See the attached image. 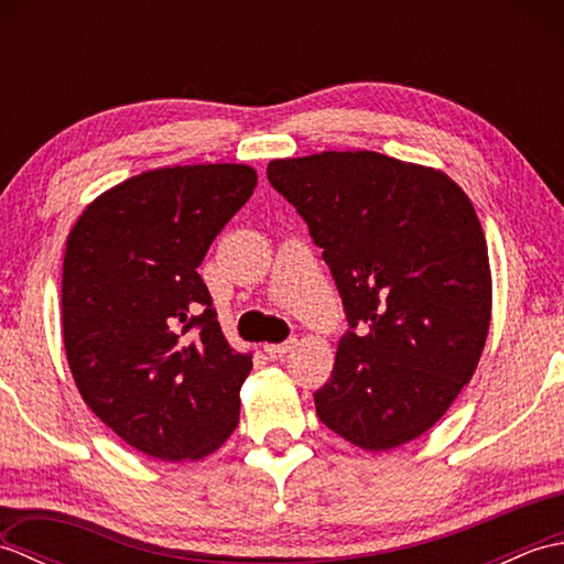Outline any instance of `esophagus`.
<instances>
[{
    "instance_id": "esophagus-1",
    "label": "esophagus",
    "mask_w": 564,
    "mask_h": 564,
    "mask_svg": "<svg viewBox=\"0 0 564 564\" xmlns=\"http://www.w3.org/2000/svg\"><path fill=\"white\" fill-rule=\"evenodd\" d=\"M293 346H295V339H289L283 344H267V346H263V351H267L271 358H281V356L289 354Z\"/></svg>"
}]
</instances>
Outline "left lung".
I'll list each match as a JSON object with an SVG mask.
<instances>
[{
    "label": "left lung",
    "mask_w": 564,
    "mask_h": 564,
    "mask_svg": "<svg viewBox=\"0 0 564 564\" xmlns=\"http://www.w3.org/2000/svg\"><path fill=\"white\" fill-rule=\"evenodd\" d=\"M267 176L322 247L349 322L315 392L322 424L364 451L422 436L470 382L492 317L470 198L443 172L368 150L273 160Z\"/></svg>",
    "instance_id": "1"
}]
</instances>
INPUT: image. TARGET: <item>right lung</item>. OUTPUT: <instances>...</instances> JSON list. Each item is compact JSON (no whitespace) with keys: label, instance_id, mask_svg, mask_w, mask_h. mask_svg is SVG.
Instances as JSON below:
<instances>
[{"label":"right lung","instance_id":"add662e5","mask_svg":"<svg viewBox=\"0 0 564 564\" xmlns=\"http://www.w3.org/2000/svg\"><path fill=\"white\" fill-rule=\"evenodd\" d=\"M247 164L164 166L89 203L63 263V339L89 410L158 460H200L239 422L251 354L227 344L200 261L254 194Z\"/></svg>","mask_w":564,"mask_h":564}]
</instances>
